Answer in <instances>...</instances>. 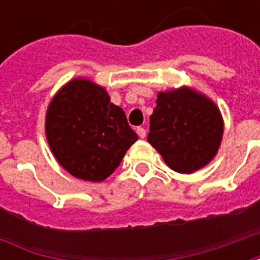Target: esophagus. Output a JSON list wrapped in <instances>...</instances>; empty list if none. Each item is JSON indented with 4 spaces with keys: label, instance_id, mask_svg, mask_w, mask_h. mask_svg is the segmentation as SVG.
Returning <instances> with one entry per match:
<instances>
[{
    "label": "esophagus",
    "instance_id": "1",
    "mask_svg": "<svg viewBox=\"0 0 260 260\" xmlns=\"http://www.w3.org/2000/svg\"><path fill=\"white\" fill-rule=\"evenodd\" d=\"M136 134L139 135V138L143 139V138L146 136V129H145V128H142V126H138V128H136Z\"/></svg>",
    "mask_w": 260,
    "mask_h": 260
}]
</instances>
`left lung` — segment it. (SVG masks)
Masks as SVG:
<instances>
[{"label":"left lung","instance_id":"obj_1","mask_svg":"<svg viewBox=\"0 0 260 260\" xmlns=\"http://www.w3.org/2000/svg\"><path fill=\"white\" fill-rule=\"evenodd\" d=\"M223 131V118L214 102L184 86L157 94L147 142L170 169L191 174L217 154Z\"/></svg>","mask_w":260,"mask_h":260}]
</instances>
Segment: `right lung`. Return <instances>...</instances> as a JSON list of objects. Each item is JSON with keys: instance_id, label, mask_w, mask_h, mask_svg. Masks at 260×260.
Segmentation results:
<instances>
[{"instance_id": "obj_1", "label": "right lung", "mask_w": 260, "mask_h": 260, "mask_svg": "<svg viewBox=\"0 0 260 260\" xmlns=\"http://www.w3.org/2000/svg\"><path fill=\"white\" fill-rule=\"evenodd\" d=\"M48 146L62 167L79 180L100 182L113 174L138 135L124 110L104 87L85 78L62 86L46 114Z\"/></svg>"}]
</instances>
